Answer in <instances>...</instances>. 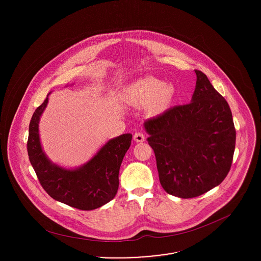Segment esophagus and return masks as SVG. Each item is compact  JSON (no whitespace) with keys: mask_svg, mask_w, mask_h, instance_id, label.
<instances>
[{"mask_svg":"<svg viewBox=\"0 0 261 261\" xmlns=\"http://www.w3.org/2000/svg\"><path fill=\"white\" fill-rule=\"evenodd\" d=\"M134 140H135V142H137V143H143V142L146 141V137H145V135H144L143 133L138 132V133H136V134L134 135Z\"/></svg>","mask_w":261,"mask_h":261,"instance_id":"34e87169","label":"esophagus"}]
</instances>
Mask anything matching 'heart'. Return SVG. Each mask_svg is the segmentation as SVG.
Here are the masks:
<instances>
[{
    "instance_id": "obj_1",
    "label": "heart",
    "mask_w": 261,
    "mask_h": 261,
    "mask_svg": "<svg viewBox=\"0 0 261 261\" xmlns=\"http://www.w3.org/2000/svg\"><path fill=\"white\" fill-rule=\"evenodd\" d=\"M175 88L172 84H166L164 81L147 76L129 87V94L133 101L137 103H148L155 100V107L163 109L172 100Z\"/></svg>"
}]
</instances>
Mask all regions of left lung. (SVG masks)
Listing matches in <instances>:
<instances>
[{
    "label": "left lung",
    "instance_id": "obj_1",
    "mask_svg": "<svg viewBox=\"0 0 261 261\" xmlns=\"http://www.w3.org/2000/svg\"><path fill=\"white\" fill-rule=\"evenodd\" d=\"M191 102L144 122L156 161L160 183L173 196H200L226 178L236 130L223 96L200 70Z\"/></svg>",
    "mask_w": 261,
    "mask_h": 261
}]
</instances>
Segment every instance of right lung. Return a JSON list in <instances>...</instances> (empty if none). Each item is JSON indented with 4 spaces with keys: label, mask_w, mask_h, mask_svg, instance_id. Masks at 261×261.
Returning <instances> with one entry per match:
<instances>
[{
    "label": "right lung",
    "mask_w": 261,
    "mask_h": 261,
    "mask_svg": "<svg viewBox=\"0 0 261 261\" xmlns=\"http://www.w3.org/2000/svg\"><path fill=\"white\" fill-rule=\"evenodd\" d=\"M48 95L33 113L27 143L29 160L39 182L56 201L80 210L99 208L116 195L119 168L130 147L133 136L123 134L110 140L87 163L78 168L58 166L44 152L39 136V121L48 105Z\"/></svg>",
    "instance_id": "add662e5"
}]
</instances>
